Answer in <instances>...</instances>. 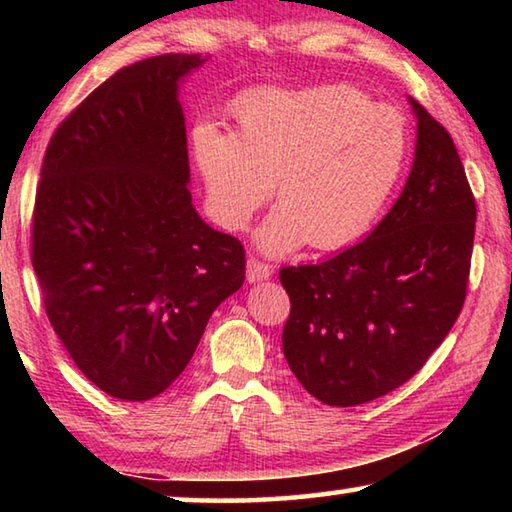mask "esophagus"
<instances>
[{
	"mask_svg": "<svg viewBox=\"0 0 512 512\" xmlns=\"http://www.w3.org/2000/svg\"><path fill=\"white\" fill-rule=\"evenodd\" d=\"M273 273V266L266 262H259L257 257H248L246 262V277L248 282H259V280H268Z\"/></svg>",
	"mask_w": 512,
	"mask_h": 512,
	"instance_id": "1",
	"label": "esophagus"
}]
</instances>
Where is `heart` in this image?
Listing matches in <instances>:
<instances>
[{
  "label": "heart",
  "mask_w": 512,
  "mask_h": 512,
  "mask_svg": "<svg viewBox=\"0 0 512 512\" xmlns=\"http://www.w3.org/2000/svg\"><path fill=\"white\" fill-rule=\"evenodd\" d=\"M235 131L198 124L192 155L207 205L225 230H244L273 194L257 230L280 255L305 246L339 250L375 225L400 183L409 126L391 106L348 85L253 88L230 103Z\"/></svg>",
  "instance_id": "obj_1"
}]
</instances>
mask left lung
Instances as JSON below:
<instances>
[{
	"label": "left lung",
	"instance_id": "8db88e82",
	"mask_svg": "<svg viewBox=\"0 0 512 512\" xmlns=\"http://www.w3.org/2000/svg\"><path fill=\"white\" fill-rule=\"evenodd\" d=\"M418 140L400 198L361 244L284 266L282 350L323 404L357 406L400 388L461 314L476 203L452 135L418 101Z\"/></svg>",
	"mask_w": 512,
	"mask_h": 512
}]
</instances>
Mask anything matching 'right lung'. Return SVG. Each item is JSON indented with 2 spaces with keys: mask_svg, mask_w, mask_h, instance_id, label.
Returning a JSON list of instances; mask_svg holds the SVG:
<instances>
[{
  "mask_svg": "<svg viewBox=\"0 0 512 512\" xmlns=\"http://www.w3.org/2000/svg\"><path fill=\"white\" fill-rule=\"evenodd\" d=\"M201 54L121 67L56 128L40 169L31 262L49 323L94 386L160 395L246 277L241 241L189 194L178 83Z\"/></svg>",
  "mask_w": 512,
  "mask_h": 512,
  "instance_id": "1",
  "label": "right lung"
}]
</instances>
